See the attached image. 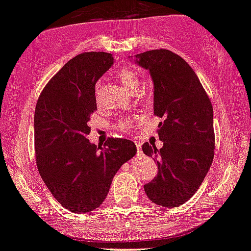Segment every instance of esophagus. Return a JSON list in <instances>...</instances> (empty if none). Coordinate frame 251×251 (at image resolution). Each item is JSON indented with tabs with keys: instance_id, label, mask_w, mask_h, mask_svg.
<instances>
[{
	"instance_id": "34e87169",
	"label": "esophagus",
	"mask_w": 251,
	"mask_h": 251,
	"mask_svg": "<svg viewBox=\"0 0 251 251\" xmlns=\"http://www.w3.org/2000/svg\"><path fill=\"white\" fill-rule=\"evenodd\" d=\"M135 144H136V149H138V150H136V155L141 156V155H143V151H141V145H140V143H135Z\"/></svg>"
}]
</instances>
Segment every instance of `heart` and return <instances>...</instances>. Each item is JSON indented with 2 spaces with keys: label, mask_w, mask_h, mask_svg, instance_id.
<instances>
[{
  "label": "heart",
  "mask_w": 251,
  "mask_h": 251,
  "mask_svg": "<svg viewBox=\"0 0 251 251\" xmlns=\"http://www.w3.org/2000/svg\"><path fill=\"white\" fill-rule=\"evenodd\" d=\"M117 78L120 79L121 83L126 86L128 90L130 91H136L140 86V79L136 75V73H134L130 68H126V67H122L117 71ZM100 83L96 84V90H95V96L99 100L100 98ZM131 125H133V120L130 118H126V120H122L120 123H118V128L121 130H129L131 128Z\"/></svg>",
  "instance_id": "1"
}]
</instances>
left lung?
<instances>
[{
	"label": "left lung",
	"mask_w": 251,
	"mask_h": 251,
	"mask_svg": "<svg viewBox=\"0 0 251 251\" xmlns=\"http://www.w3.org/2000/svg\"><path fill=\"white\" fill-rule=\"evenodd\" d=\"M138 63L152 76L153 113L163 118L157 129L162 148L143 145L158 166L157 177L144 189L155 204L177 207L195 194L212 163V103L192 67L175 52L146 51L138 54Z\"/></svg>",
	"instance_id": "left-lung-1"
}]
</instances>
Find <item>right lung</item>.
I'll use <instances>...</instances> for the list:
<instances>
[{"label":"right lung","instance_id":"1","mask_svg":"<svg viewBox=\"0 0 251 251\" xmlns=\"http://www.w3.org/2000/svg\"><path fill=\"white\" fill-rule=\"evenodd\" d=\"M112 63L107 52L78 54L50 79L36 102V166L54 199L72 212L98 209L117 171L136 153L128 139L108 138L103 148L86 139L98 110L95 84Z\"/></svg>","mask_w":251,"mask_h":251}]
</instances>
